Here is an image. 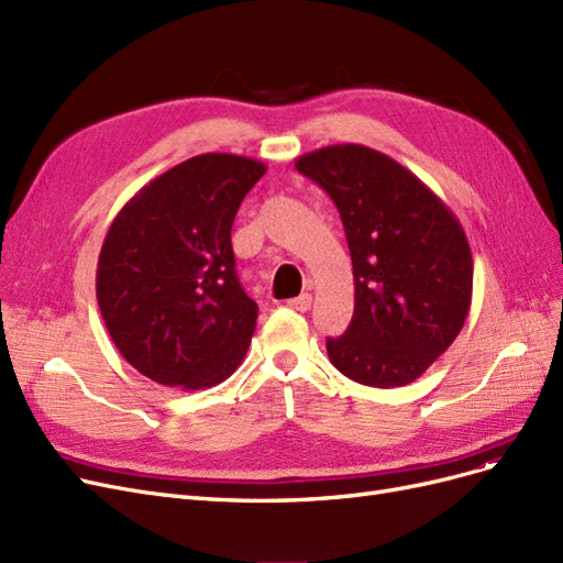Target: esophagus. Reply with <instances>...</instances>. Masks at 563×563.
I'll list each match as a JSON object with an SVG mask.
<instances>
[{"label":"esophagus","instance_id":"obj_1","mask_svg":"<svg viewBox=\"0 0 563 563\" xmlns=\"http://www.w3.org/2000/svg\"><path fill=\"white\" fill-rule=\"evenodd\" d=\"M286 305H288V308H291V310L308 312V310L312 308V296H310V294H300L298 298H291Z\"/></svg>","mask_w":563,"mask_h":563}]
</instances>
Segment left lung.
Returning a JSON list of instances; mask_svg holds the SVG:
<instances>
[{
	"label": "left lung",
	"mask_w": 563,
	"mask_h": 563,
	"mask_svg": "<svg viewBox=\"0 0 563 563\" xmlns=\"http://www.w3.org/2000/svg\"><path fill=\"white\" fill-rule=\"evenodd\" d=\"M296 168L333 199L343 220L354 314L327 340L331 364L354 383L401 387L444 354L472 302L463 225L428 185L366 145H329Z\"/></svg>",
	"instance_id": "8db88e82"
}]
</instances>
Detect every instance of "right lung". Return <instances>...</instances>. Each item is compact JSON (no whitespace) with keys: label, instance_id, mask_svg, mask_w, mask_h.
I'll list each match as a JSON object with an SVG mask.
<instances>
[{"label":"right lung","instance_id":"obj_1","mask_svg":"<svg viewBox=\"0 0 563 563\" xmlns=\"http://www.w3.org/2000/svg\"><path fill=\"white\" fill-rule=\"evenodd\" d=\"M263 162L209 152L150 180L117 213L96 296L112 343L145 378L203 389L242 364L258 319L236 279V209Z\"/></svg>","mask_w":563,"mask_h":563}]
</instances>
